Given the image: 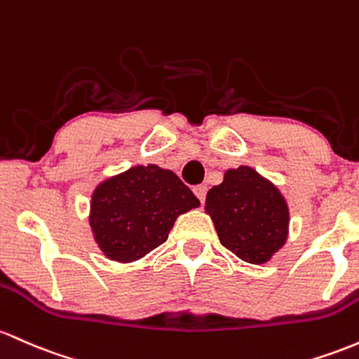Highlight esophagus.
<instances>
[{
  "mask_svg": "<svg viewBox=\"0 0 359 359\" xmlns=\"http://www.w3.org/2000/svg\"><path fill=\"white\" fill-rule=\"evenodd\" d=\"M192 191H194L196 198H198L201 203H204V201H206V192H208L206 186H194V189H192Z\"/></svg>",
  "mask_w": 359,
  "mask_h": 359,
  "instance_id": "obj_1",
  "label": "esophagus"
}]
</instances>
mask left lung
Instances as JSON below:
<instances>
[{
    "label": "left lung",
    "instance_id": "1",
    "mask_svg": "<svg viewBox=\"0 0 359 359\" xmlns=\"http://www.w3.org/2000/svg\"><path fill=\"white\" fill-rule=\"evenodd\" d=\"M204 210L222 245L245 262H267L288 238L290 211L285 198L245 165L224 172L223 182L208 192Z\"/></svg>",
    "mask_w": 359,
    "mask_h": 359
}]
</instances>
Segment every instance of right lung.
Here are the masks:
<instances>
[{
    "label": "right lung",
    "instance_id": "add662e5",
    "mask_svg": "<svg viewBox=\"0 0 359 359\" xmlns=\"http://www.w3.org/2000/svg\"><path fill=\"white\" fill-rule=\"evenodd\" d=\"M199 206L172 170L137 165L95 189L90 226L110 261L133 262L168 238L177 216Z\"/></svg>",
    "mask_w": 359,
    "mask_h": 359
}]
</instances>
